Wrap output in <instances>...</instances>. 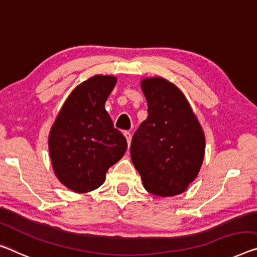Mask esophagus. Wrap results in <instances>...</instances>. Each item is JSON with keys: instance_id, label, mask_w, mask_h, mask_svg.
I'll return each instance as SVG.
<instances>
[{"instance_id": "1", "label": "esophagus", "mask_w": 257, "mask_h": 257, "mask_svg": "<svg viewBox=\"0 0 257 257\" xmlns=\"http://www.w3.org/2000/svg\"><path fill=\"white\" fill-rule=\"evenodd\" d=\"M124 136H125V138H126V141H127V144H128V146H130V144H131V139H132V134H131V132L125 131V132H124Z\"/></svg>"}]
</instances>
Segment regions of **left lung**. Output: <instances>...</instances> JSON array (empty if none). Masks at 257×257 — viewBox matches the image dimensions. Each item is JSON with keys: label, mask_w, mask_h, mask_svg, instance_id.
Instances as JSON below:
<instances>
[{"label": "left lung", "mask_w": 257, "mask_h": 257, "mask_svg": "<svg viewBox=\"0 0 257 257\" xmlns=\"http://www.w3.org/2000/svg\"><path fill=\"white\" fill-rule=\"evenodd\" d=\"M148 117L132 138L131 159L145 188L172 196L186 191L196 178L204 157V134L191 105L163 78L141 81Z\"/></svg>", "instance_id": "left-lung-1"}]
</instances>
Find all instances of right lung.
I'll return each mask as SVG.
<instances>
[{"label": "right lung", "instance_id": "right-lung-1", "mask_svg": "<svg viewBox=\"0 0 257 257\" xmlns=\"http://www.w3.org/2000/svg\"><path fill=\"white\" fill-rule=\"evenodd\" d=\"M116 85L111 76H94L70 94L49 134L54 171L63 185L77 193L100 187L108 169L127 148L125 137L104 108Z\"/></svg>", "mask_w": 257, "mask_h": 257}]
</instances>
